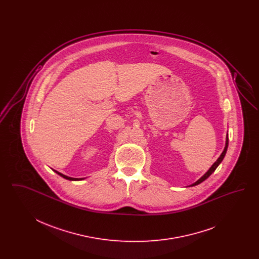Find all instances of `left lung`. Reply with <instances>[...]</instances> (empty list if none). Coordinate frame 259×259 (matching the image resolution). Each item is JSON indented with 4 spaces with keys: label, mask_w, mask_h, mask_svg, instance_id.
I'll return each mask as SVG.
<instances>
[{
    "label": "left lung",
    "mask_w": 259,
    "mask_h": 259,
    "mask_svg": "<svg viewBox=\"0 0 259 259\" xmlns=\"http://www.w3.org/2000/svg\"><path fill=\"white\" fill-rule=\"evenodd\" d=\"M227 148H228V134L226 135V140H225V147H224V149H223V151L222 152V154L220 155V157L217 159V161L209 167V170L207 171V172H205L199 180H197L194 184H192V185H189V186H195V185H198L199 184H201V183H203L205 180H207L208 178H209V176L212 174V172H214V170L219 167V165L222 163V161L223 160V158H224V156H225V154H226V151H227Z\"/></svg>",
    "instance_id": "left-lung-1"
}]
</instances>
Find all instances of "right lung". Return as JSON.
Wrapping results in <instances>:
<instances>
[{
  "label": "right lung",
  "mask_w": 259,
  "mask_h": 259,
  "mask_svg": "<svg viewBox=\"0 0 259 259\" xmlns=\"http://www.w3.org/2000/svg\"><path fill=\"white\" fill-rule=\"evenodd\" d=\"M53 171L56 172V174H58L62 178L66 179V180H69V181H82V180L85 179V178H79V179H78V178H71V177H68V176H66V175H63V174L58 172V171H55V170H53Z\"/></svg>",
  "instance_id": "obj_1"
}]
</instances>
